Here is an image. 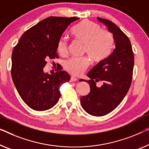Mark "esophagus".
<instances>
[{
    "label": "esophagus",
    "instance_id": "34e87169",
    "mask_svg": "<svg viewBox=\"0 0 149 149\" xmlns=\"http://www.w3.org/2000/svg\"><path fill=\"white\" fill-rule=\"evenodd\" d=\"M77 81V79L75 78L74 77H70V83H72V82H75Z\"/></svg>",
    "mask_w": 149,
    "mask_h": 149
}]
</instances>
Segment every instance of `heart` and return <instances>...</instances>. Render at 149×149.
Returning <instances> with one entry per match:
<instances>
[{
	"mask_svg": "<svg viewBox=\"0 0 149 149\" xmlns=\"http://www.w3.org/2000/svg\"><path fill=\"white\" fill-rule=\"evenodd\" d=\"M72 35L77 41L84 45V52L95 62H100L109 53L112 38L110 33L101 29L100 25L91 21H85L75 27ZM57 50L60 55L68 54V44L65 39L61 38L58 42ZM89 66L87 58H72L66 60L64 68L70 74L79 76Z\"/></svg>",
	"mask_w": 149,
	"mask_h": 149,
	"instance_id": "obj_1",
	"label": "heart"
}]
</instances>
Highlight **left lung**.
I'll return each mask as SVG.
<instances>
[{
	"mask_svg": "<svg viewBox=\"0 0 149 149\" xmlns=\"http://www.w3.org/2000/svg\"><path fill=\"white\" fill-rule=\"evenodd\" d=\"M97 19L113 34L114 48L108 56L88 72L91 79L86 82L91 91L81 97V103L88 113L102 116L116 108L128 93L132 83L134 57L128 36L111 21L100 17ZM98 81L103 82L100 88L96 86Z\"/></svg>",
	"mask_w": 149,
	"mask_h": 149,
	"instance_id": "left-lung-1",
	"label": "left lung"
}]
</instances>
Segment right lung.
<instances>
[{"instance_id":"add662e5","label":"right lung","mask_w":149,"mask_h":149,"mask_svg":"<svg viewBox=\"0 0 149 149\" xmlns=\"http://www.w3.org/2000/svg\"><path fill=\"white\" fill-rule=\"evenodd\" d=\"M77 17H49L29 28L21 36L12 52L11 76L23 101L37 111L49 109L56 104L60 87L69 81L64 70L54 74L44 72L49 59L58 58V42Z\"/></svg>"}]
</instances>
